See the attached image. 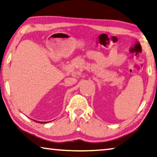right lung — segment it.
<instances>
[{
  "mask_svg": "<svg viewBox=\"0 0 157 157\" xmlns=\"http://www.w3.org/2000/svg\"><path fill=\"white\" fill-rule=\"evenodd\" d=\"M46 122H41V123H46Z\"/></svg>",
  "mask_w": 157,
  "mask_h": 157,
  "instance_id": "obj_1",
  "label": "right lung"
}]
</instances>
